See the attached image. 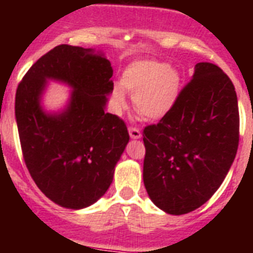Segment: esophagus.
Wrapping results in <instances>:
<instances>
[{
	"mask_svg": "<svg viewBox=\"0 0 253 253\" xmlns=\"http://www.w3.org/2000/svg\"><path fill=\"white\" fill-rule=\"evenodd\" d=\"M128 134H130L131 139H140L142 138V132L139 128H135V127H130L128 128Z\"/></svg>",
	"mask_w": 253,
	"mask_h": 253,
	"instance_id": "esophagus-1",
	"label": "esophagus"
}]
</instances>
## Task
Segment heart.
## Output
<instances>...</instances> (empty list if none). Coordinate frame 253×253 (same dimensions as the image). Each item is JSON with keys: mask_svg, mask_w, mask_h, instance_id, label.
Returning <instances> with one entry per match:
<instances>
[{"mask_svg": "<svg viewBox=\"0 0 253 253\" xmlns=\"http://www.w3.org/2000/svg\"><path fill=\"white\" fill-rule=\"evenodd\" d=\"M182 89V76L172 65L158 60L131 63L122 73L121 85L111 91L113 107L121 114L127 107L126 93L132 95L135 109L146 119L156 121L176 106Z\"/></svg>", "mask_w": 253, "mask_h": 253, "instance_id": "obj_1", "label": "heart"}]
</instances>
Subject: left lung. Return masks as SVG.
I'll return each mask as SVG.
<instances>
[{
  "instance_id": "8db88e82",
  "label": "left lung",
  "mask_w": 253,
  "mask_h": 253,
  "mask_svg": "<svg viewBox=\"0 0 253 253\" xmlns=\"http://www.w3.org/2000/svg\"><path fill=\"white\" fill-rule=\"evenodd\" d=\"M144 186L163 211L182 215L211 198L239 144L234 84L211 63H198L172 111L143 132Z\"/></svg>"
}]
</instances>
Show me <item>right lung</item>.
Returning <instances> with one entry per match:
<instances>
[{
	"instance_id": "obj_1",
	"label": "right lung",
	"mask_w": 253,
	"mask_h": 253,
	"mask_svg": "<svg viewBox=\"0 0 253 253\" xmlns=\"http://www.w3.org/2000/svg\"><path fill=\"white\" fill-rule=\"evenodd\" d=\"M113 69L101 51L61 44L26 73L15 94V121L30 174L47 198L80 210L107 192L130 140L122 119L105 113ZM49 81L71 94L61 111L41 101Z\"/></svg>"
}]
</instances>
